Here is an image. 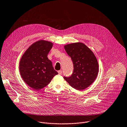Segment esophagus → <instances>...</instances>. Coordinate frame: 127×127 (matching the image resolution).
<instances>
[{
	"instance_id": "1",
	"label": "esophagus",
	"mask_w": 127,
	"mask_h": 127,
	"mask_svg": "<svg viewBox=\"0 0 127 127\" xmlns=\"http://www.w3.org/2000/svg\"><path fill=\"white\" fill-rule=\"evenodd\" d=\"M58 73L59 75H61L62 73V70H59V71H58Z\"/></svg>"
}]
</instances>
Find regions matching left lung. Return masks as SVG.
Wrapping results in <instances>:
<instances>
[{"mask_svg": "<svg viewBox=\"0 0 127 127\" xmlns=\"http://www.w3.org/2000/svg\"><path fill=\"white\" fill-rule=\"evenodd\" d=\"M64 48L71 57L74 71L70 77L64 79L73 88L82 91L91 85L97 77L99 65L93 52L80 42L67 44Z\"/></svg>", "mask_w": 127, "mask_h": 127, "instance_id": "1", "label": "left lung"}]
</instances>
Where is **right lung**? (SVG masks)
I'll use <instances>...</instances> for the list:
<instances>
[{"label": "right lung", "instance_id": "right-lung-1", "mask_svg": "<svg viewBox=\"0 0 127 127\" xmlns=\"http://www.w3.org/2000/svg\"><path fill=\"white\" fill-rule=\"evenodd\" d=\"M52 46V42L37 40L29 47L20 59L21 76L25 83L34 90H39L47 86L58 74L47 57Z\"/></svg>", "mask_w": 127, "mask_h": 127}]
</instances>
